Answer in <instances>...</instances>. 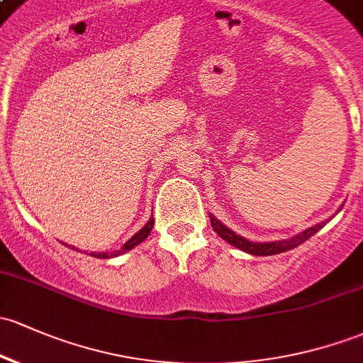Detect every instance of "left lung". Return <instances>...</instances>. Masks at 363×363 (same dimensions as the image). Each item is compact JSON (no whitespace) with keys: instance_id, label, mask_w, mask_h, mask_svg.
<instances>
[{"instance_id":"obj_1","label":"left lung","mask_w":363,"mask_h":363,"mask_svg":"<svg viewBox=\"0 0 363 363\" xmlns=\"http://www.w3.org/2000/svg\"><path fill=\"white\" fill-rule=\"evenodd\" d=\"M209 218H211L213 230L221 237V239H225L228 244L235 245V247L242 249V251L249 252V255H255V256H272V255H279V252H286V251H289V249L298 247L299 244H303L305 240L310 239L311 235H315V233H317L320 228H323V225L327 223V221H322V223L315 225V227H311V228L305 230V232L298 233V235H294L292 239L279 240V242L261 244V242H251V240L237 235L235 232H232L228 227H225L220 220H216L213 214H209Z\"/></svg>"}]
</instances>
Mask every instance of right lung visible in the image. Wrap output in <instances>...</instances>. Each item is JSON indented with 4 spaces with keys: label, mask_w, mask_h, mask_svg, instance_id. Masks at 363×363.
I'll return each mask as SVG.
<instances>
[{
    "label": "right lung",
    "mask_w": 363,
    "mask_h": 363,
    "mask_svg": "<svg viewBox=\"0 0 363 363\" xmlns=\"http://www.w3.org/2000/svg\"><path fill=\"white\" fill-rule=\"evenodd\" d=\"M152 227H154V218H150L149 223H147L145 227L140 230V232H136L135 235L131 237V239L123 245V247L118 249V251H114V252H91V256H95V258H111V256H118V255H121V252L130 251V249H133L135 245H138L140 242H143V240H145L147 237H149V233L152 232Z\"/></svg>",
    "instance_id": "right-lung-1"
}]
</instances>
